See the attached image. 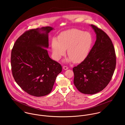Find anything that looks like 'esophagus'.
<instances>
[{
	"instance_id": "esophagus-1",
	"label": "esophagus",
	"mask_w": 125,
	"mask_h": 125,
	"mask_svg": "<svg viewBox=\"0 0 125 125\" xmlns=\"http://www.w3.org/2000/svg\"><path fill=\"white\" fill-rule=\"evenodd\" d=\"M63 69L64 70H67L68 69V67H67V66H63Z\"/></svg>"
}]
</instances>
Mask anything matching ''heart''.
I'll list each match as a JSON object with an SVG mask.
<instances>
[{"label":"heart","instance_id":"1","mask_svg":"<svg viewBox=\"0 0 125 125\" xmlns=\"http://www.w3.org/2000/svg\"><path fill=\"white\" fill-rule=\"evenodd\" d=\"M58 39H52L51 45L53 57L56 61L65 55L68 49V61L82 62L89 55L93 43V37L89 33L76 29L62 32Z\"/></svg>","mask_w":125,"mask_h":125}]
</instances>
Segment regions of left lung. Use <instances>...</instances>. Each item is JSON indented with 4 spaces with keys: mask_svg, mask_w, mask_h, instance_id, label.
<instances>
[{
    "mask_svg": "<svg viewBox=\"0 0 125 125\" xmlns=\"http://www.w3.org/2000/svg\"><path fill=\"white\" fill-rule=\"evenodd\" d=\"M96 41L87 58L73 68L74 84L85 94H94L108 84L116 66V55L112 42L103 30L91 25Z\"/></svg>",
    "mask_w": 125,
    "mask_h": 125,
    "instance_id": "8db88e82",
    "label": "left lung"
}]
</instances>
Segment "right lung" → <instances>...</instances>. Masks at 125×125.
<instances>
[{
  "label": "right lung",
  "instance_id": "right-lung-1",
  "mask_svg": "<svg viewBox=\"0 0 125 125\" xmlns=\"http://www.w3.org/2000/svg\"><path fill=\"white\" fill-rule=\"evenodd\" d=\"M51 26L30 29L16 40L11 52L13 77L26 93L42 97L51 92L62 66L52 60L46 49L49 46Z\"/></svg>",
  "mask_w": 125,
  "mask_h": 125
}]
</instances>
